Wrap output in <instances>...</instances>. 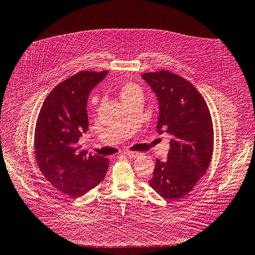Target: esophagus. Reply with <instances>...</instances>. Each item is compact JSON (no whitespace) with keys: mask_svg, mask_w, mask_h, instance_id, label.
Instances as JSON below:
<instances>
[{"mask_svg":"<svg viewBox=\"0 0 255 255\" xmlns=\"http://www.w3.org/2000/svg\"><path fill=\"white\" fill-rule=\"evenodd\" d=\"M125 155H127V156L130 157V158H135V157L140 156L141 153H140V152H132V151H131V152H126Z\"/></svg>","mask_w":255,"mask_h":255,"instance_id":"34e87169","label":"esophagus"}]
</instances>
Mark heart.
<instances>
[{"mask_svg": "<svg viewBox=\"0 0 255 255\" xmlns=\"http://www.w3.org/2000/svg\"><path fill=\"white\" fill-rule=\"evenodd\" d=\"M118 93L123 103L131 100L134 98H142V90L141 87L132 81H124L122 82L118 87Z\"/></svg>", "mask_w": 255, "mask_h": 255, "instance_id": "heart-1", "label": "heart"}]
</instances>
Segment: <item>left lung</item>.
Wrapping results in <instances>:
<instances>
[{
    "instance_id": "left-lung-1",
    "label": "left lung",
    "mask_w": 255,
    "mask_h": 255,
    "mask_svg": "<svg viewBox=\"0 0 255 255\" xmlns=\"http://www.w3.org/2000/svg\"><path fill=\"white\" fill-rule=\"evenodd\" d=\"M141 76L158 99L157 131L173 136L168 160L156 159L149 184L165 199H180L193 191L212 160V116L202 95L181 76L164 70Z\"/></svg>"
}]
</instances>
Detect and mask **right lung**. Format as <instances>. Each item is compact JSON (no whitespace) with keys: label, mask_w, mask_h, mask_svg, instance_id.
I'll use <instances>...</instances> for the list:
<instances>
[{"label":"right lung","mask_w":255,"mask_h":255,"mask_svg":"<svg viewBox=\"0 0 255 255\" xmlns=\"http://www.w3.org/2000/svg\"><path fill=\"white\" fill-rule=\"evenodd\" d=\"M108 71H80L55 86L37 117L34 154L45 178L57 190L77 198L94 189L105 177L109 160L88 154L79 145L87 131V98Z\"/></svg>","instance_id":"add662e5"}]
</instances>
